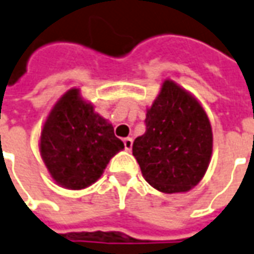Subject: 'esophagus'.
<instances>
[{
  "label": "esophagus",
  "instance_id": "1",
  "mask_svg": "<svg viewBox=\"0 0 254 254\" xmlns=\"http://www.w3.org/2000/svg\"><path fill=\"white\" fill-rule=\"evenodd\" d=\"M123 142H125V148H126V150H127V151H129V150L132 148V139H131V138H126L125 140H123Z\"/></svg>",
  "mask_w": 254,
  "mask_h": 254
}]
</instances>
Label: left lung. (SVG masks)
I'll return each instance as SVG.
<instances>
[{
    "instance_id": "8db88e82",
    "label": "left lung",
    "mask_w": 254,
    "mask_h": 254,
    "mask_svg": "<svg viewBox=\"0 0 254 254\" xmlns=\"http://www.w3.org/2000/svg\"><path fill=\"white\" fill-rule=\"evenodd\" d=\"M213 131L205 108L171 79L161 85L146 114V132L135 139L132 155L143 178L165 194L186 192L206 173Z\"/></svg>"
}]
</instances>
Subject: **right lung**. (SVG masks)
Segmentation results:
<instances>
[{
  "label": "right lung",
  "instance_id": "right-lung-1",
  "mask_svg": "<svg viewBox=\"0 0 254 254\" xmlns=\"http://www.w3.org/2000/svg\"><path fill=\"white\" fill-rule=\"evenodd\" d=\"M39 148L59 186L81 190L102 177L110 159L125 144L115 136L111 123L81 96L80 89L70 88L48 114Z\"/></svg>",
  "mask_w": 254,
  "mask_h": 254
}]
</instances>
